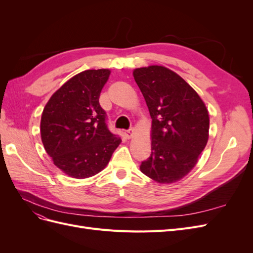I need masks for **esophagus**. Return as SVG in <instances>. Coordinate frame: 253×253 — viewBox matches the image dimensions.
Here are the masks:
<instances>
[{
    "label": "esophagus",
    "mask_w": 253,
    "mask_h": 253,
    "mask_svg": "<svg viewBox=\"0 0 253 253\" xmlns=\"http://www.w3.org/2000/svg\"><path fill=\"white\" fill-rule=\"evenodd\" d=\"M125 135L127 139L132 138L133 135H134V129L133 128H129V129H126V131H125Z\"/></svg>",
    "instance_id": "1"
}]
</instances>
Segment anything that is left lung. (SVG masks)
I'll return each instance as SVG.
<instances>
[{
  "label": "left lung",
  "instance_id": "1",
  "mask_svg": "<svg viewBox=\"0 0 253 253\" xmlns=\"http://www.w3.org/2000/svg\"><path fill=\"white\" fill-rule=\"evenodd\" d=\"M133 76L152 118V152L140 171L158 183L178 181L195 167L208 142V110L190 84L169 68L139 67Z\"/></svg>",
  "mask_w": 253,
  "mask_h": 253
}]
</instances>
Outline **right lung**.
<instances>
[{
  "label": "right lung",
  "mask_w": 253,
  "mask_h": 253,
  "mask_svg": "<svg viewBox=\"0 0 253 253\" xmlns=\"http://www.w3.org/2000/svg\"><path fill=\"white\" fill-rule=\"evenodd\" d=\"M110 70H87L52 94L42 113L40 132L53 165L73 178L101 172L121 139L105 124L99 97Z\"/></svg>",
  "instance_id": "obj_1"
}]
</instances>
